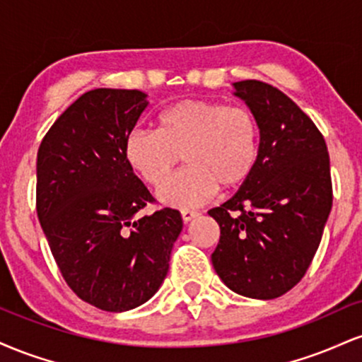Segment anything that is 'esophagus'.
<instances>
[{
	"instance_id": "obj_1",
	"label": "esophagus",
	"mask_w": 362,
	"mask_h": 362,
	"mask_svg": "<svg viewBox=\"0 0 362 362\" xmlns=\"http://www.w3.org/2000/svg\"><path fill=\"white\" fill-rule=\"evenodd\" d=\"M180 214H182V221H184V223L187 224V223H190V221H192L194 218H197V214H199V213H195V211L184 209V211H182Z\"/></svg>"
}]
</instances>
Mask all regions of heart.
<instances>
[{"mask_svg": "<svg viewBox=\"0 0 362 362\" xmlns=\"http://www.w3.org/2000/svg\"><path fill=\"white\" fill-rule=\"evenodd\" d=\"M124 160L144 182L158 185L184 156L187 167L158 189L163 204L190 209L218 189H236L259 158V124L247 107L187 98L158 115V129L134 127L124 138Z\"/></svg>", "mask_w": 362, "mask_h": 362, "instance_id": "1", "label": "heart"}]
</instances>
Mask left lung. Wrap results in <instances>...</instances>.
I'll return each mask as SVG.
<instances>
[{"label":"left lung","instance_id":"1","mask_svg":"<svg viewBox=\"0 0 362 362\" xmlns=\"http://www.w3.org/2000/svg\"><path fill=\"white\" fill-rule=\"evenodd\" d=\"M260 129L252 175L209 211L219 224L211 255L235 293L274 300L308 271L332 209L330 158L315 122L288 95L259 80L233 83Z\"/></svg>","mask_w":362,"mask_h":362}]
</instances>
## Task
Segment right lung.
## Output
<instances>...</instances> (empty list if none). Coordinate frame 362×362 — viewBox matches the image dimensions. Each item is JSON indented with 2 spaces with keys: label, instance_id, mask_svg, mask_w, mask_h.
Returning <instances> with one entry per match:
<instances>
[{
  "label": "right lung",
  "instance_id": "right-lung-1",
  "mask_svg": "<svg viewBox=\"0 0 362 362\" xmlns=\"http://www.w3.org/2000/svg\"><path fill=\"white\" fill-rule=\"evenodd\" d=\"M148 107L139 90L86 91L37 153V216L66 284L103 311L146 303L182 231L177 209L134 219L155 202L124 160V138Z\"/></svg>",
  "mask_w": 362,
  "mask_h": 362
}]
</instances>
